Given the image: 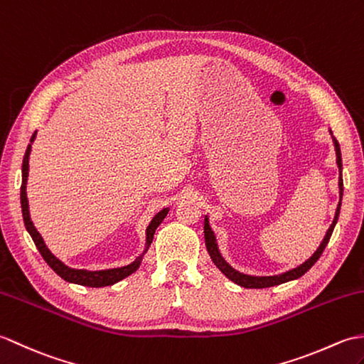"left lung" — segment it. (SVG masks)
I'll return each mask as SVG.
<instances>
[{"label": "left lung", "mask_w": 364, "mask_h": 364, "mask_svg": "<svg viewBox=\"0 0 364 364\" xmlns=\"http://www.w3.org/2000/svg\"><path fill=\"white\" fill-rule=\"evenodd\" d=\"M333 143H335V149H336V164H338V168H340V196L343 198V176H341V166H343V161H341V149H340V143H338V140L333 136ZM340 208H341V200L340 204H338V208H336V215H335V220L332 223V225H330V229L327 230V235L326 238L322 240L321 246L318 247L316 252H314L311 255V258H309L304 264L299 266V268L296 269H291L288 271L285 274H280V276H271V277H250V276H246V274H241L235 269H232L230 266L225 263L223 260V257L220 255V252H218V246H216V240H215V235L212 229H210L208 225V221L207 218L204 220V237H205V246H207V250L210 257H212L213 263L220 268V271L224 274L225 277H229L232 282H235L237 285L240 287H245V288H269V287H276V285H280V284H285V282H289V280H294V279H299L301 276H304V274L309 271L311 266L316 263L319 260V257L322 255V252H324V249L328 243L330 237H332V232L335 229V224L338 221V216H340Z\"/></svg>", "instance_id": "obj_1"}]
</instances>
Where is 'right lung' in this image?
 <instances>
[{
    "instance_id": "1",
    "label": "right lung",
    "mask_w": 364,
    "mask_h": 364,
    "mask_svg": "<svg viewBox=\"0 0 364 364\" xmlns=\"http://www.w3.org/2000/svg\"><path fill=\"white\" fill-rule=\"evenodd\" d=\"M36 134L31 136V143L34 141ZM29 154H31V144H28L26 154L23 157V182H21V193H20V199H21V212H23V221L26 229L29 232V235L34 240V243L38 249V252L42 254V257L45 258V262L51 266L53 271L60 276L63 280L71 282V284H77V285H84V287H92V288H100V287H109L114 285L117 282L123 280L124 277L131 276L132 272H135L139 269V266L141 263V257L136 258V260L131 264L123 266V268H115V269H106V271H84V269H71L68 266L63 264L60 260H58L48 249L43 243V238L40 237V233L37 232V229L34 228V224L31 221L29 216V205H28V196H26V181H28V171H29ZM168 213V208H164L161 212H159L154 220L151 221V224L148 225L146 229V252L149 245L152 243V238H154V232L160 225V223L164 221V218Z\"/></svg>"
}]
</instances>
